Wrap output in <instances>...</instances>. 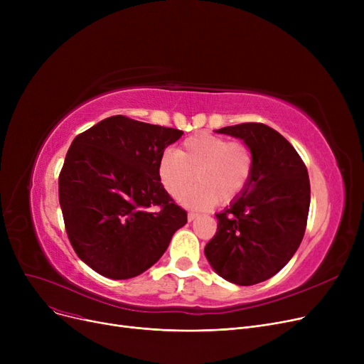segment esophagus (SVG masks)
Masks as SVG:
<instances>
[{
    "label": "esophagus",
    "mask_w": 364,
    "mask_h": 364,
    "mask_svg": "<svg viewBox=\"0 0 364 364\" xmlns=\"http://www.w3.org/2000/svg\"><path fill=\"white\" fill-rule=\"evenodd\" d=\"M198 217H199V215H198V214H195V213H188V214H187V220H188V223L195 221Z\"/></svg>",
    "instance_id": "esophagus-1"
}]
</instances>
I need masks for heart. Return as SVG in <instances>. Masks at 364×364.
<instances>
[{
    "mask_svg": "<svg viewBox=\"0 0 364 364\" xmlns=\"http://www.w3.org/2000/svg\"><path fill=\"white\" fill-rule=\"evenodd\" d=\"M252 172L254 153L250 146L205 132L186 139L180 151L165 150L158 161L159 181L176 199L197 176L198 184L180 198L192 209L233 202L245 192Z\"/></svg>",
    "mask_w": 364,
    "mask_h": 364,
    "instance_id": "heart-1",
    "label": "heart"
}]
</instances>
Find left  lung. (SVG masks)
<instances>
[{
    "label": "left lung",
    "mask_w": 364,
    "mask_h": 364,
    "mask_svg": "<svg viewBox=\"0 0 364 364\" xmlns=\"http://www.w3.org/2000/svg\"><path fill=\"white\" fill-rule=\"evenodd\" d=\"M215 132L251 147L254 172L245 192L215 214L218 228L205 257L227 282L257 284L279 273L301 245L310 209L309 172L294 146L264 124Z\"/></svg>",
    "instance_id": "1"
}]
</instances>
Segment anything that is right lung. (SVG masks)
I'll return each mask as SVG.
<instances>
[{
  "mask_svg": "<svg viewBox=\"0 0 364 364\" xmlns=\"http://www.w3.org/2000/svg\"><path fill=\"white\" fill-rule=\"evenodd\" d=\"M181 136L117 114L72 141L59 200L73 250L94 272L113 280L144 273L187 223L158 177L161 155Z\"/></svg>",
  "mask_w": 364,
  "mask_h": 364,
  "instance_id": "1",
  "label": "right lung"
}]
</instances>
